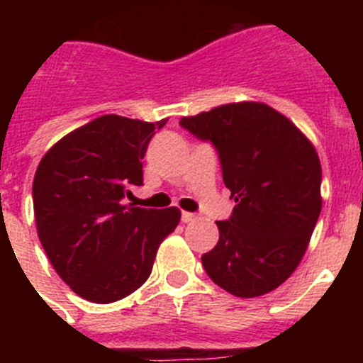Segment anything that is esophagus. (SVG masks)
<instances>
[{
    "label": "esophagus",
    "instance_id": "esophagus-1",
    "mask_svg": "<svg viewBox=\"0 0 363 363\" xmlns=\"http://www.w3.org/2000/svg\"><path fill=\"white\" fill-rule=\"evenodd\" d=\"M196 214H192V213H182V221L184 223H192V221L196 220Z\"/></svg>",
    "mask_w": 363,
    "mask_h": 363
}]
</instances>
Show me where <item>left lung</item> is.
Instances as JSON below:
<instances>
[{
	"label": "left lung",
	"instance_id": "left-lung-1",
	"mask_svg": "<svg viewBox=\"0 0 363 363\" xmlns=\"http://www.w3.org/2000/svg\"><path fill=\"white\" fill-rule=\"evenodd\" d=\"M179 125L216 147L236 201L233 216L216 221L220 240L201 256L205 272L234 296L271 293L298 267L318 221V152L289 118L259 101L220 105Z\"/></svg>",
	"mask_w": 363,
	"mask_h": 363
}]
</instances>
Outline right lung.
<instances>
[{
	"instance_id": "obj_1",
	"label": "right lung",
	"mask_w": 363,
	"mask_h": 363,
	"mask_svg": "<svg viewBox=\"0 0 363 363\" xmlns=\"http://www.w3.org/2000/svg\"><path fill=\"white\" fill-rule=\"evenodd\" d=\"M156 123L105 114L54 143L32 184L38 238L78 296L112 303L142 287L182 213L125 205L143 184L142 160Z\"/></svg>"
}]
</instances>
